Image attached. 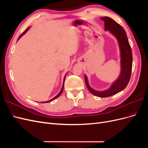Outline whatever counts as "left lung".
Returning <instances> with one entry per match:
<instances>
[{"label":"left lung","instance_id":"8db88e82","mask_svg":"<svg viewBox=\"0 0 148 148\" xmlns=\"http://www.w3.org/2000/svg\"><path fill=\"white\" fill-rule=\"evenodd\" d=\"M101 19L104 21V29L109 31L118 41L121 58L120 73L119 78L112 83L110 87L102 91H96L89 86L86 75H84V80L88 90L92 95L99 97H107L116 95L127 87L131 77L133 57L132 49L126 32L122 26L109 17H102L101 18Z\"/></svg>","mask_w":148,"mask_h":148}]
</instances>
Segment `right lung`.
Masks as SVG:
<instances>
[{
    "label": "right lung",
    "instance_id": "right-lung-1",
    "mask_svg": "<svg viewBox=\"0 0 148 148\" xmlns=\"http://www.w3.org/2000/svg\"><path fill=\"white\" fill-rule=\"evenodd\" d=\"M29 29V27H28V28H26V29L24 31V32L22 33L20 36V37L18 38V40H19L20 39V38L22 36H23L26 32H27V31H28V29ZM66 73L65 74V77H64V82H63V84H62V89H61V90H60V91L59 92V93L58 94V95L56 96H55L53 98H52V99H51V100H49V101H45V102H41V103H47V102H51V101H53L54 99H57V97H59V96H60V95H61L62 94V91H63V89H64V82H65V77H66Z\"/></svg>",
    "mask_w": 148,
    "mask_h": 148
}]
</instances>
